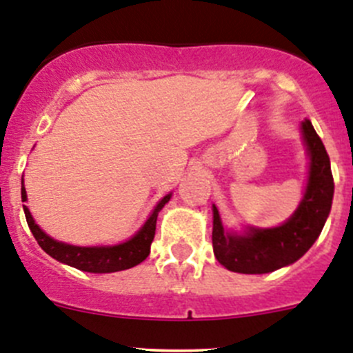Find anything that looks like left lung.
I'll return each instance as SVG.
<instances>
[{
	"label": "left lung",
	"mask_w": 353,
	"mask_h": 353,
	"mask_svg": "<svg viewBox=\"0 0 353 353\" xmlns=\"http://www.w3.org/2000/svg\"><path fill=\"white\" fill-rule=\"evenodd\" d=\"M303 137L310 154V179L305 198L285 224L271 229H250L247 234L224 231L213 206V254L229 271L263 274L296 263L310 250L322 232L331 212L334 182L324 143L312 122H303Z\"/></svg>",
	"instance_id": "obj_1"
}]
</instances>
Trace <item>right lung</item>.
Segmentation results:
<instances>
[{
  "instance_id": "1",
  "label": "right lung",
  "mask_w": 353,
  "mask_h": 353,
  "mask_svg": "<svg viewBox=\"0 0 353 353\" xmlns=\"http://www.w3.org/2000/svg\"><path fill=\"white\" fill-rule=\"evenodd\" d=\"M22 201H26V189L22 183ZM171 194L164 196L157 206L154 208L148 221L145 222L143 228L132 236L131 240L121 245H113V247H73V245L61 243V241L52 240L50 236L45 234L37 224H34L33 216L29 213L28 206H24L26 221H28L29 229L33 232L34 240L38 241L41 248L47 252L50 257L57 259L59 263L73 266L80 271L87 273H115V271L129 270V268L137 266L141 261L148 257L150 254V245L155 236V222L157 215L163 210V206L170 201Z\"/></svg>"
}]
</instances>
